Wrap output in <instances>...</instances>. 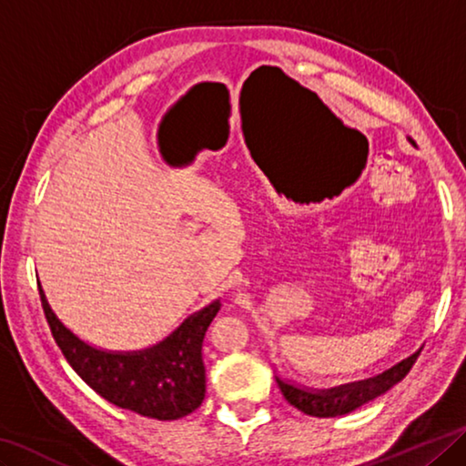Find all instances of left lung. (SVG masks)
I'll return each instance as SVG.
<instances>
[{
  "mask_svg": "<svg viewBox=\"0 0 466 466\" xmlns=\"http://www.w3.org/2000/svg\"><path fill=\"white\" fill-rule=\"evenodd\" d=\"M409 140L415 145V140L412 138ZM419 352L420 349L415 354H410V357L400 360V363L390 367L388 371L375 375V378L342 383V386L328 388V390H313V388L299 386V383L282 380L279 375H276V381L279 390H282L286 400L290 402L294 409L305 412V415H311V417L349 415V412L357 410L359 406L367 404L369 400H373V398L386 394L388 390L394 388L398 381H402L404 375L410 371L412 365H415Z\"/></svg>",
  "mask_w": 466,
  "mask_h": 466,
  "instance_id": "obj_1",
  "label": "left lung"
}]
</instances>
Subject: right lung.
Here are the masks:
<instances>
[{"mask_svg":"<svg viewBox=\"0 0 466 466\" xmlns=\"http://www.w3.org/2000/svg\"><path fill=\"white\" fill-rule=\"evenodd\" d=\"M54 339L70 367L107 402L143 417L174 420L198 409L205 398L203 338L221 302L188 315L172 334L143 350H103L80 339L60 321L39 286Z\"/></svg>","mask_w":466,"mask_h":466,"instance_id":"add662e5","label":"right lung"}]
</instances>
